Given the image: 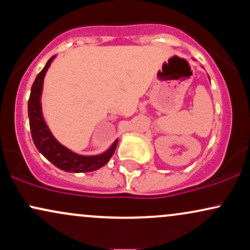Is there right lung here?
<instances>
[{
	"instance_id": "obj_1",
	"label": "right lung",
	"mask_w": 250,
	"mask_h": 250,
	"mask_svg": "<svg viewBox=\"0 0 250 250\" xmlns=\"http://www.w3.org/2000/svg\"><path fill=\"white\" fill-rule=\"evenodd\" d=\"M54 59L55 56L50 57L44 68L36 76L28 101V116H29V125L34 145L48 161H50L61 170L68 173H88V171L97 170L103 167L115 153L117 140H115L108 150L100 155H93V156L79 155L57 141L43 119L41 104L43 80Z\"/></svg>"
}]
</instances>
